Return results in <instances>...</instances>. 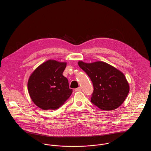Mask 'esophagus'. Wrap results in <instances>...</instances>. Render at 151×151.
Listing matches in <instances>:
<instances>
[{
    "mask_svg": "<svg viewBox=\"0 0 151 151\" xmlns=\"http://www.w3.org/2000/svg\"><path fill=\"white\" fill-rule=\"evenodd\" d=\"M81 87H79V88H76V89H75V91L76 92L80 91H81Z\"/></svg>",
    "mask_w": 151,
    "mask_h": 151,
    "instance_id": "obj_1",
    "label": "esophagus"
}]
</instances>
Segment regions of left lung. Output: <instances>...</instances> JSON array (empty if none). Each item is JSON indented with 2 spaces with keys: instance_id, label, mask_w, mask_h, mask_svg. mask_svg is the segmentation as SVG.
Returning <instances> with one entry per match:
<instances>
[{
  "instance_id": "8db88e82",
  "label": "left lung",
  "mask_w": 151,
  "mask_h": 151,
  "mask_svg": "<svg viewBox=\"0 0 151 151\" xmlns=\"http://www.w3.org/2000/svg\"><path fill=\"white\" fill-rule=\"evenodd\" d=\"M78 65L93 83L92 104L106 111L113 110L122 105L129 92V86L121 71L101 61L91 63L79 61Z\"/></svg>"
}]
</instances>
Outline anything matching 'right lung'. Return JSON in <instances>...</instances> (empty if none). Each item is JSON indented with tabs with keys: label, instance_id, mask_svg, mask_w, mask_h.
Wrapping results in <instances>:
<instances>
[{
	"label": "right lung",
	"instance_id": "right-lung-1",
	"mask_svg": "<svg viewBox=\"0 0 151 151\" xmlns=\"http://www.w3.org/2000/svg\"><path fill=\"white\" fill-rule=\"evenodd\" d=\"M66 65V62L48 60L30 75L28 89L36 106L45 110H56L69 99L72 89L63 75Z\"/></svg>",
	"mask_w": 151,
	"mask_h": 151
}]
</instances>
